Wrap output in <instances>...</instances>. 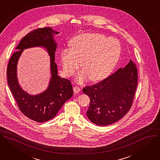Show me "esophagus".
Masks as SVG:
<instances>
[{
	"instance_id": "esophagus-1",
	"label": "esophagus",
	"mask_w": 160,
	"mask_h": 160,
	"mask_svg": "<svg viewBox=\"0 0 160 160\" xmlns=\"http://www.w3.org/2000/svg\"><path fill=\"white\" fill-rule=\"evenodd\" d=\"M73 90H74V93H79V92H81V88H80L79 87H78V86H74V87L73 88Z\"/></svg>"
}]
</instances>
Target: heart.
<instances>
[{
  "label": "heart",
  "mask_w": 160,
  "mask_h": 160,
  "mask_svg": "<svg viewBox=\"0 0 160 160\" xmlns=\"http://www.w3.org/2000/svg\"><path fill=\"white\" fill-rule=\"evenodd\" d=\"M70 49L61 52V62L67 76L74 74L81 65L83 69L77 76L79 82L88 77L99 81L108 77L116 65L121 53V44L116 39L100 33H84L70 42Z\"/></svg>",
  "instance_id": "heart-1"
}]
</instances>
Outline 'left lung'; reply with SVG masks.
<instances>
[{"label":"left lung","mask_w":160,"mask_h":160,"mask_svg":"<svg viewBox=\"0 0 160 160\" xmlns=\"http://www.w3.org/2000/svg\"><path fill=\"white\" fill-rule=\"evenodd\" d=\"M137 82V68L130 60L125 67L95 84L86 86L83 93L90 98L88 118L99 126L119 121L132 108Z\"/></svg>","instance_id":"1"}]
</instances>
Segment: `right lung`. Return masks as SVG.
<instances>
[{
	"instance_id": "right-lung-1",
	"label": "right lung",
	"mask_w": 160,
	"mask_h": 160,
	"mask_svg": "<svg viewBox=\"0 0 160 160\" xmlns=\"http://www.w3.org/2000/svg\"><path fill=\"white\" fill-rule=\"evenodd\" d=\"M58 32L51 27L35 29L22 39L16 51L9 59L7 67V79L10 90L20 111L28 118L42 122L54 118L64 103L72 97L73 89L71 82L58 76L57 65L55 62L57 44L52 37ZM33 46L47 48L51 58L52 77L48 89L42 94L32 96L20 88L16 77V65L22 50Z\"/></svg>"
}]
</instances>
